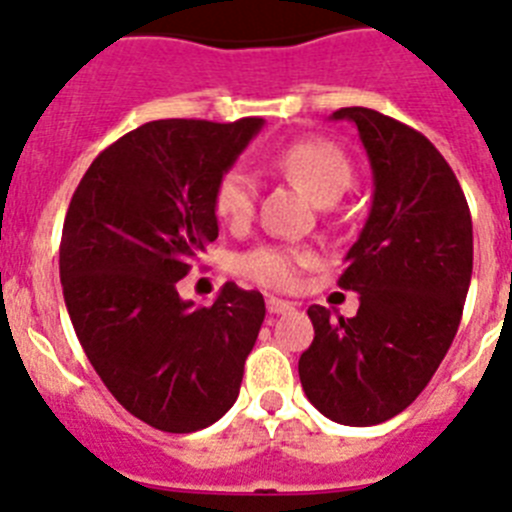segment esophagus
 <instances>
[{"mask_svg": "<svg viewBox=\"0 0 512 512\" xmlns=\"http://www.w3.org/2000/svg\"><path fill=\"white\" fill-rule=\"evenodd\" d=\"M265 304H268L270 315H283V312H294L296 309L294 302H286V299H278V296H268Z\"/></svg>", "mask_w": 512, "mask_h": 512, "instance_id": "esophagus-1", "label": "esophagus"}]
</instances>
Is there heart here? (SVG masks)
Segmentation results:
<instances>
[{
  "label": "heart",
  "mask_w": 512,
  "mask_h": 512,
  "mask_svg": "<svg viewBox=\"0 0 512 512\" xmlns=\"http://www.w3.org/2000/svg\"><path fill=\"white\" fill-rule=\"evenodd\" d=\"M276 169L307 187L320 205H333L351 184V163L341 148L322 137L291 143L276 156ZM260 182L244 163H234L216 179L213 213L231 229H242L255 216ZM315 265V252L296 244H257L236 257V270L265 289L294 291L304 270Z\"/></svg>",
  "instance_id": "1"
}]
</instances>
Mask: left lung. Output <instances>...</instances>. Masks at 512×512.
<instances>
[{
    "mask_svg": "<svg viewBox=\"0 0 512 512\" xmlns=\"http://www.w3.org/2000/svg\"><path fill=\"white\" fill-rule=\"evenodd\" d=\"M333 119L356 124L375 197L338 278L359 294V309H307L315 341L299 380L320 414L369 427L411 406L448 354L471 283L474 229L453 169L422 132L364 106Z\"/></svg>",
    "mask_w": 512,
    "mask_h": 512,
    "instance_id": "obj_1",
    "label": "left lung"
}]
</instances>
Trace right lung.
<instances>
[{"label":"right lung","mask_w":512,"mask_h":512,"mask_svg":"<svg viewBox=\"0 0 512 512\" xmlns=\"http://www.w3.org/2000/svg\"><path fill=\"white\" fill-rule=\"evenodd\" d=\"M263 127L158 119L101 150L59 244L64 304L111 395L161 432H197L234 406L265 320L260 291L226 283L210 307L176 283L218 236L213 187Z\"/></svg>","instance_id":"right-lung-1"}]
</instances>
